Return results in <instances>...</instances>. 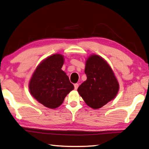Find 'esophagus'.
Masks as SVG:
<instances>
[{"label":"esophagus","instance_id":"obj_1","mask_svg":"<svg viewBox=\"0 0 149 149\" xmlns=\"http://www.w3.org/2000/svg\"><path fill=\"white\" fill-rule=\"evenodd\" d=\"M74 89L77 90L78 89V84H74Z\"/></svg>","mask_w":149,"mask_h":149}]
</instances>
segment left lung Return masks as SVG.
I'll return each instance as SVG.
<instances>
[{"mask_svg": "<svg viewBox=\"0 0 149 149\" xmlns=\"http://www.w3.org/2000/svg\"><path fill=\"white\" fill-rule=\"evenodd\" d=\"M86 81L78 88V92L86 104L94 109L101 108L113 100L119 91V84L111 68L96 54L86 60Z\"/></svg>", "mask_w": 149, "mask_h": 149, "instance_id": "8db88e82", "label": "left lung"}]
</instances>
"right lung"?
<instances>
[{"mask_svg":"<svg viewBox=\"0 0 149 149\" xmlns=\"http://www.w3.org/2000/svg\"><path fill=\"white\" fill-rule=\"evenodd\" d=\"M63 62L64 58L60 54L47 57L37 66L29 81L31 95L46 107H59L74 89L68 76L62 70Z\"/></svg>","mask_w":149,"mask_h":149,"instance_id":"obj_1","label":"right lung"}]
</instances>
